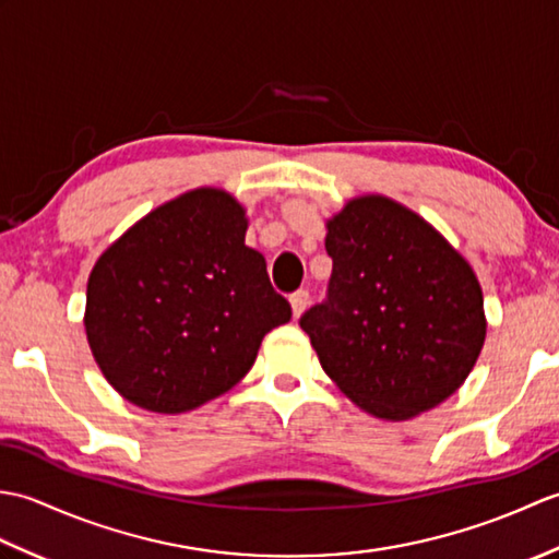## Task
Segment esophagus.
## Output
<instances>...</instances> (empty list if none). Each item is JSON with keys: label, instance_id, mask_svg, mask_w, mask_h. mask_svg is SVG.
<instances>
[{"label": "esophagus", "instance_id": "obj_1", "mask_svg": "<svg viewBox=\"0 0 559 559\" xmlns=\"http://www.w3.org/2000/svg\"><path fill=\"white\" fill-rule=\"evenodd\" d=\"M307 305H310V293H307V290H298V293L290 295V307H293L295 319H298L307 310Z\"/></svg>", "mask_w": 559, "mask_h": 559}]
</instances>
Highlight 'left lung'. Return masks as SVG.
I'll return each mask as SVG.
<instances>
[{"instance_id": "8db88e82", "label": "left lung", "mask_w": 559, "mask_h": 559, "mask_svg": "<svg viewBox=\"0 0 559 559\" xmlns=\"http://www.w3.org/2000/svg\"><path fill=\"white\" fill-rule=\"evenodd\" d=\"M329 298L300 319L324 372L382 420L432 411L466 382L485 343L483 290L435 225L382 194L326 221Z\"/></svg>"}]
</instances>
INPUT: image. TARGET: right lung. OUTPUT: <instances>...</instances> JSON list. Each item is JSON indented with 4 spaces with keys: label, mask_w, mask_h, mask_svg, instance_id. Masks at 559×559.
I'll return each instance as SVG.
<instances>
[{
    "label": "right lung",
    "mask_w": 559,
    "mask_h": 559,
    "mask_svg": "<svg viewBox=\"0 0 559 559\" xmlns=\"http://www.w3.org/2000/svg\"><path fill=\"white\" fill-rule=\"evenodd\" d=\"M247 211L199 187L136 221L88 276L86 338L110 386L153 413H187L252 370L290 305L245 245Z\"/></svg>",
    "instance_id": "obj_1"
}]
</instances>
